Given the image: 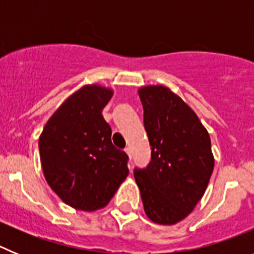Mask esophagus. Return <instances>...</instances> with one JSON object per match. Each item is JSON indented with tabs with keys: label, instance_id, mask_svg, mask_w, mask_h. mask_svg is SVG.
<instances>
[{
	"label": "esophagus",
	"instance_id": "1",
	"mask_svg": "<svg viewBox=\"0 0 254 254\" xmlns=\"http://www.w3.org/2000/svg\"><path fill=\"white\" fill-rule=\"evenodd\" d=\"M125 151H126V154L128 155L129 161H131V160H132V154H131V149H129V147H126V149H125Z\"/></svg>",
	"mask_w": 254,
	"mask_h": 254
}]
</instances>
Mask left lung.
Instances as JSON below:
<instances>
[{"label": "left lung", "instance_id": "left-lung-1", "mask_svg": "<svg viewBox=\"0 0 254 254\" xmlns=\"http://www.w3.org/2000/svg\"><path fill=\"white\" fill-rule=\"evenodd\" d=\"M143 126L151 146L146 168H134L143 210L151 221L173 225L187 217L202 198L214 170L211 140L194 113L161 85L138 90Z\"/></svg>", "mask_w": 254, "mask_h": 254}]
</instances>
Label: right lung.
Returning <instances> with one entry per match:
<instances>
[{"instance_id":"add662e5","label":"right lung","mask_w":254,"mask_h":254,"mask_svg":"<svg viewBox=\"0 0 254 254\" xmlns=\"http://www.w3.org/2000/svg\"><path fill=\"white\" fill-rule=\"evenodd\" d=\"M112 95V89L85 85L62 103L39 137L47 183L76 210L107 206L128 176V156L112 143L102 114Z\"/></svg>"}]
</instances>
